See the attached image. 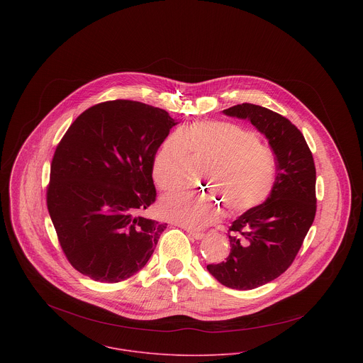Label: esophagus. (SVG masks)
<instances>
[{"instance_id":"esophagus-1","label":"esophagus","mask_w":363,"mask_h":363,"mask_svg":"<svg viewBox=\"0 0 363 363\" xmlns=\"http://www.w3.org/2000/svg\"><path fill=\"white\" fill-rule=\"evenodd\" d=\"M189 232V235L191 236V238H194V239H203L206 235L203 233V232H199V230H187Z\"/></svg>"}]
</instances>
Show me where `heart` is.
<instances>
[{"label": "heart", "mask_w": 363, "mask_h": 363, "mask_svg": "<svg viewBox=\"0 0 363 363\" xmlns=\"http://www.w3.org/2000/svg\"><path fill=\"white\" fill-rule=\"evenodd\" d=\"M191 156L208 159L203 180L209 193L179 191L163 200L162 213L186 228L200 229L222 213L232 216L259 207L277 180L274 152L250 130L229 121H197L170 133L154 156L156 184L172 191L186 184ZM218 198L221 203L216 200Z\"/></svg>", "instance_id": "obj_1"}]
</instances>
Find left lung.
Wrapping results in <instances>:
<instances>
[{
	"instance_id": "left-lung-1",
	"label": "left lung",
	"mask_w": 363,
	"mask_h": 363,
	"mask_svg": "<svg viewBox=\"0 0 363 363\" xmlns=\"http://www.w3.org/2000/svg\"><path fill=\"white\" fill-rule=\"evenodd\" d=\"M223 113L249 118L268 138L277 159L272 193L232 222L226 261L207 265L222 285L247 291L278 278L298 256L315 216V166L303 134L286 117L252 104Z\"/></svg>"
}]
</instances>
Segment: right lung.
<instances>
[{
  "mask_svg": "<svg viewBox=\"0 0 363 363\" xmlns=\"http://www.w3.org/2000/svg\"><path fill=\"white\" fill-rule=\"evenodd\" d=\"M176 123L163 108L107 101L81 113L52 156L46 201L69 264L114 284L138 272L167 223L143 215L156 200L152 163Z\"/></svg>",
  "mask_w": 363,
  "mask_h": 363,
  "instance_id": "right-lung-1",
  "label": "right lung"
}]
</instances>
